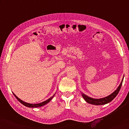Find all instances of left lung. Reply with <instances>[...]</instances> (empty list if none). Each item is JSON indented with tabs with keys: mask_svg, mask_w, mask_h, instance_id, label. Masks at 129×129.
Masks as SVG:
<instances>
[{
	"mask_svg": "<svg viewBox=\"0 0 129 129\" xmlns=\"http://www.w3.org/2000/svg\"><path fill=\"white\" fill-rule=\"evenodd\" d=\"M123 78H124V76H123L122 80H121V82L120 83V84H119V86H118L117 89H116L114 91H113L112 94L109 95L108 96H106V97H105V98H100V99H93V98H90V97L87 96V95L84 94L82 93V96L83 98L85 100V101L86 102H87L88 103L91 104V105H106V104L108 103H109V102H110L111 101H112V100L116 98V96L118 94L120 90L121 85H122Z\"/></svg>",
	"mask_w": 129,
	"mask_h": 129,
	"instance_id": "obj_1",
	"label": "left lung"
}]
</instances>
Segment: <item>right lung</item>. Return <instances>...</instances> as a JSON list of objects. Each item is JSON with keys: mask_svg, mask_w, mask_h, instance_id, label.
Listing matches in <instances>:
<instances>
[{"mask_svg": "<svg viewBox=\"0 0 129 129\" xmlns=\"http://www.w3.org/2000/svg\"><path fill=\"white\" fill-rule=\"evenodd\" d=\"M13 94L15 95V96L16 97V98L17 99V100H18V101L19 102H20L22 104V105H23L24 106H25L26 107H42L43 106L46 105L47 103H48L52 99V98H53V96H54V94H53V96L51 97V98H50L49 99H48L45 100V101H44L43 102H42V103H38V104H31V103H26V102L23 101V100H22L21 99H20L18 98V97H17L16 95L14 94Z\"/></svg>", "mask_w": 129, "mask_h": 129, "instance_id": "obj_1", "label": "right lung"}]
</instances>
